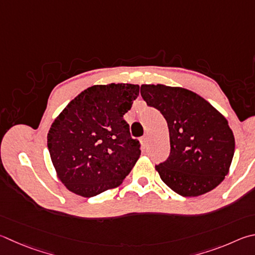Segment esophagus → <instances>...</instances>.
Segmentation results:
<instances>
[{
  "label": "esophagus",
  "instance_id": "obj_1",
  "mask_svg": "<svg viewBox=\"0 0 255 255\" xmlns=\"http://www.w3.org/2000/svg\"><path fill=\"white\" fill-rule=\"evenodd\" d=\"M148 140H149V136H148V135H145V136H143V137L141 138L142 143H147Z\"/></svg>",
  "mask_w": 255,
  "mask_h": 255
}]
</instances>
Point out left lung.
<instances>
[{
    "label": "left lung",
    "mask_w": 255,
    "mask_h": 255,
    "mask_svg": "<svg viewBox=\"0 0 255 255\" xmlns=\"http://www.w3.org/2000/svg\"><path fill=\"white\" fill-rule=\"evenodd\" d=\"M148 106L167 122L170 154L156 166L160 178L182 196H200L229 174L235 140L226 118L195 92L180 87L141 85Z\"/></svg>",
    "instance_id": "8db88e82"
}]
</instances>
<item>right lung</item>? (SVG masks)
Wrapping results in <instances>:
<instances>
[{
    "label": "right lung",
    "mask_w": 255,
    "mask_h": 255,
    "mask_svg": "<svg viewBox=\"0 0 255 255\" xmlns=\"http://www.w3.org/2000/svg\"><path fill=\"white\" fill-rule=\"evenodd\" d=\"M139 86L109 83L87 88L51 125L48 148L59 179L83 197L98 195L123 183L140 156L124 115Z\"/></svg>",
    "instance_id": "1"
}]
</instances>
